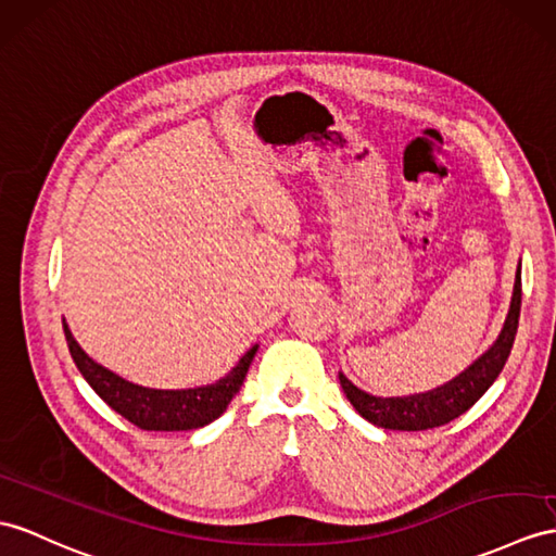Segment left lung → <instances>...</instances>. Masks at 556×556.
Listing matches in <instances>:
<instances>
[{
    "mask_svg": "<svg viewBox=\"0 0 556 556\" xmlns=\"http://www.w3.org/2000/svg\"><path fill=\"white\" fill-rule=\"evenodd\" d=\"M519 311H521V264L517 270V280H514V294L509 304V314L505 320V328L500 332L497 342L485 351V354L469 365V368L455 377L453 382L443 384L427 394H415L405 399H380L370 396L351 384L344 375H340V384L344 389L351 405L363 415L368 422L382 427V429H399V431H422L434 429L453 422L455 417L467 413L473 403H477L489 387L497 380L503 372L505 363L509 358V351L517 337L519 328Z\"/></svg>",
    "mask_w": 556,
    "mask_h": 556,
    "instance_id": "obj_1",
    "label": "left lung"
}]
</instances>
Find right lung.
<instances>
[{
  "label": "right lung",
  "mask_w": 556,
  "mask_h": 556,
  "mask_svg": "<svg viewBox=\"0 0 556 556\" xmlns=\"http://www.w3.org/2000/svg\"><path fill=\"white\" fill-rule=\"evenodd\" d=\"M67 349L83 372L89 387L111 405L115 413H119L134 427L146 431H188L200 429L210 425L212 419L219 417L231 399L238 394L242 380L250 370V363L256 354V346H252L245 356L238 361L236 368L228 372L224 380L212 387L200 389H184V391H160V389H146L139 384H131L122 377L105 370L103 365L93 363L79 344L73 340L67 325H63Z\"/></svg>",
  "instance_id": "right-lung-1"
}]
</instances>
